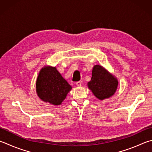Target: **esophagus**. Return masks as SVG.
<instances>
[{
	"mask_svg": "<svg viewBox=\"0 0 152 152\" xmlns=\"http://www.w3.org/2000/svg\"><path fill=\"white\" fill-rule=\"evenodd\" d=\"M76 85L78 86V87H80V86H81V81H77V82H76Z\"/></svg>",
	"mask_w": 152,
	"mask_h": 152,
	"instance_id": "1",
	"label": "esophagus"
}]
</instances>
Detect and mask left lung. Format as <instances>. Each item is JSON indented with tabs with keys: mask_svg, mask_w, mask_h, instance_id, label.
Wrapping results in <instances>:
<instances>
[{
	"mask_svg": "<svg viewBox=\"0 0 152 152\" xmlns=\"http://www.w3.org/2000/svg\"><path fill=\"white\" fill-rule=\"evenodd\" d=\"M118 81L116 77L100 65H95L92 70V77L88 82V88L97 99H108L116 93Z\"/></svg>",
	"mask_w": 152,
	"mask_h": 152,
	"instance_id": "8db88e82",
	"label": "left lung"
}]
</instances>
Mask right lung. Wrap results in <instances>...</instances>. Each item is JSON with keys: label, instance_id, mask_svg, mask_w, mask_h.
<instances>
[{"label": "right lung", "instance_id": "obj_1", "mask_svg": "<svg viewBox=\"0 0 152 152\" xmlns=\"http://www.w3.org/2000/svg\"><path fill=\"white\" fill-rule=\"evenodd\" d=\"M71 86L56 67L46 65L39 71L36 83L37 95L42 101L60 105L71 90Z\"/></svg>", "mask_w": 152, "mask_h": 152}]
</instances>
